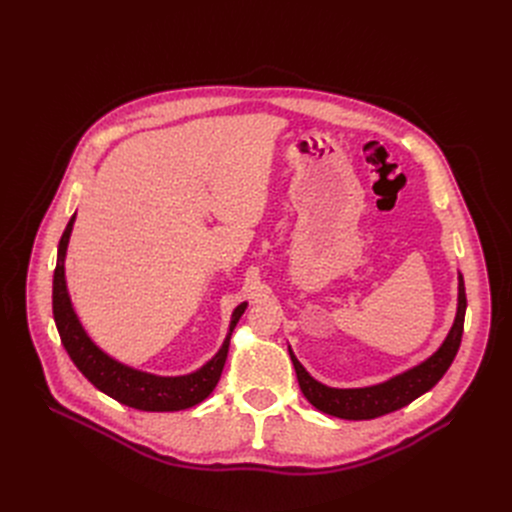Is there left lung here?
Wrapping results in <instances>:
<instances>
[{"mask_svg":"<svg viewBox=\"0 0 512 512\" xmlns=\"http://www.w3.org/2000/svg\"><path fill=\"white\" fill-rule=\"evenodd\" d=\"M465 311H467L465 282H463V276L459 274V307H456L454 324L438 351L432 357H427L423 363L394 375V378L375 386H365V388H330L326 384L317 382L299 363V359L294 357V353L288 346L294 371H297L299 386L305 398L317 411L332 417L348 419V421L375 419L407 407L415 398H419L427 390H432L452 365L456 353H459L461 338H463Z\"/></svg>","mask_w":512,"mask_h":512,"instance_id":"1","label":"left lung"}]
</instances>
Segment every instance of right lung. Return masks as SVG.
I'll list each match as a JSON object with an SVG mask.
<instances>
[{"mask_svg": "<svg viewBox=\"0 0 512 512\" xmlns=\"http://www.w3.org/2000/svg\"><path fill=\"white\" fill-rule=\"evenodd\" d=\"M76 220V213L70 218L58 247V263L56 272H53V319H56V328L60 332L62 344L68 351L74 365L80 373L103 394L112 396L114 400L122 402L126 407L139 409V411H153V413H166V411H182L191 409L199 402H203L213 388L218 386L220 375L228 357V346L232 332L247 309V303H240L230 321L228 336L222 348L211 361H207L201 369L176 375V378H164V375H153L147 371H139L128 367L107 353L89 338L83 324H80L66 288V251L68 240L72 234V226Z\"/></svg>", "mask_w": 512, "mask_h": 512, "instance_id": "obj_1", "label": "right lung"}]
</instances>
